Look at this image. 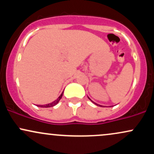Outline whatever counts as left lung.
<instances>
[{
	"label": "left lung",
	"mask_w": 154,
	"mask_h": 154,
	"mask_svg": "<svg viewBox=\"0 0 154 154\" xmlns=\"http://www.w3.org/2000/svg\"><path fill=\"white\" fill-rule=\"evenodd\" d=\"M88 98H89V99H90V100H91V101H92V102H93V103H95V105H97V106H101V107H102V106H100V105H99V104H98V103H95V102H93V100H92L91 99V98H89V97H88ZM110 107H111V106H110Z\"/></svg>",
	"instance_id": "left-lung-1"
}]
</instances>
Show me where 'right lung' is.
<instances>
[{"mask_svg":"<svg viewBox=\"0 0 154 154\" xmlns=\"http://www.w3.org/2000/svg\"><path fill=\"white\" fill-rule=\"evenodd\" d=\"M63 93V92H62V93H61V94L60 95V96L59 97V98H57V99L55 100L54 101L52 102V103L45 104V105H37V106H39V107H43V108H48V107H53V106H56V104L59 103V100H61V98H62Z\"/></svg>","mask_w":154,"mask_h":154,"instance_id":"1","label":"right lung"}]
</instances>
